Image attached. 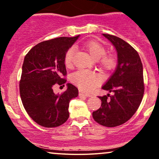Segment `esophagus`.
<instances>
[{"mask_svg": "<svg viewBox=\"0 0 159 159\" xmlns=\"http://www.w3.org/2000/svg\"><path fill=\"white\" fill-rule=\"evenodd\" d=\"M79 96L80 97H90L91 96L89 94L84 93L81 92V91H79Z\"/></svg>", "mask_w": 159, "mask_h": 159, "instance_id": "34e87169", "label": "esophagus"}]
</instances>
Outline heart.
Masks as SVG:
<instances>
[{"label":"heart","instance_id":"obj_1","mask_svg":"<svg viewBox=\"0 0 159 159\" xmlns=\"http://www.w3.org/2000/svg\"><path fill=\"white\" fill-rule=\"evenodd\" d=\"M95 60H99L98 65L104 72H111L116 68V59L112 55H106V48L102 44L95 40H90L83 45ZM75 49L72 47L67 51L65 55L64 63L67 68L72 66V58ZM71 81L80 90L84 92H90L95 87L101 84V77L97 73L85 69H79L71 75Z\"/></svg>","mask_w":159,"mask_h":159}]
</instances>
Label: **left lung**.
I'll list each match as a JSON object with an SVG mask.
<instances>
[{
  "mask_svg": "<svg viewBox=\"0 0 159 159\" xmlns=\"http://www.w3.org/2000/svg\"><path fill=\"white\" fill-rule=\"evenodd\" d=\"M102 35L116 48L117 66L102 87L103 90L114 95L98 96L102 105L93 112V117L100 125L115 127L127 122L140 106L144 93L143 65L132 45L117 36Z\"/></svg>",
  "mask_w": 159,
  "mask_h": 159,
  "instance_id": "8db88e82",
  "label": "left lung"
}]
</instances>
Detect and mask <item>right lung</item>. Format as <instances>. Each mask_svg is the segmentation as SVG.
I'll list each match as a JSON object with an SVG mask.
<instances>
[{
  "label": "right lung",
  "instance_id": "add662e5",
  "mask_svg": "<svg viewBox=\"0 0 159 159\" xmlns=\"http://www.w3.org/2000/svg\"><path fill=\"white\" fill-rule=\"evenodd\" d=\"M78 37L63 36L42 42L24 60L19 81L21 102L30 118L42 126L57 127L64 123L69 116V102L78 96V90L72 84H67L62 94L54 93L53 87H64L65 55Z\"/></svg>",
  "mask_w": 159,
  "mask_h": 159
}]
</instances>
